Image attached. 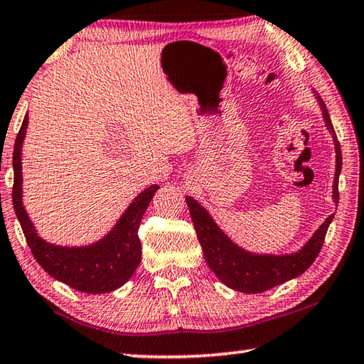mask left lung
<instances>
[{
    "instance_id": "obj_1",
    "label": "left lung",
    "mask_w": 364,
    "mask_h": 364,
    "mask_svg": "<svg viewBox=\"0 0 364 364\" xmlns=\"http://www.w3.org/2000/svg\"><path fill=\"white\" fill-rule=\"evenodd\" d=\"M323 109L324 122L328 130L334 133L331 117L328 114L324 102L319 101ZM336 152H337V168L334 178V200L338 202V175L342 168V152L338 141L334 138ZM186 204L189 207L191 218L197 232V239L204 250V257L208 267L218 276V279L234 291L244 294H260L268 289L279 286L282 282L294 279L304 271L311 267L324 244L326 232L331 225L334 215L319 226V230L313 234L304 249L292 255H254L245 252L236 244L228 239L223 231L212 220L207 210H204L199 202L193 197H186Z\"/></svg>"
}]
</instances>
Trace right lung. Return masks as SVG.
<instances>
[{
  "label": "right lung",
  "instance_id": "add662e5",
  "mask_svg": "<svg viewBox=\"0 0 364 364\" xmlns=\"http://www.w3.org/2000/svg\"><path fill=\"white\" fill-rule=\"evenodd\" d=\"M27 125L28 119L26 115L12 152V167H14L12 205L35 260L49 276L80 292L106 294L115 291L132 278L141 262L138 228L159 186L154 184L144 189L122 215L114 230L100 242L86 247H59L43 241L22 205L21 151Z\"/></svg>",
  "mask_w": 364,
  "mask_h": 364
}]
</instances>
